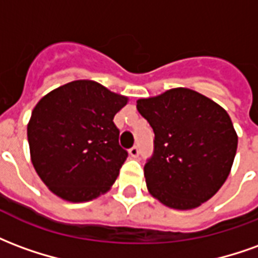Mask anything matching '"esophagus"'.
<instances>
[{
    "instance_id": "34e87169",
    "label": "esophagus",
    "mask_w": 258,
    "mask_h": 258,
    "mask_svg": "<svg viewBox=\"0 0 258 258\" xmlns=\"http://www.w3.org/2000/svg\"><path fill=\"white\" fill-rule=\"evenodd\" d=\"M128 153L131 157H137L138 155H140V148H138V146H133V148L128 151Z\"/></svg>"
}]
</instances>
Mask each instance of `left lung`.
<instances>
[{
	"mask_svg": "<svg viewBox=\"0 0 258 258\" xmlns=\"http://www.w3.org/2000/svg\"><path fill=\"white\" fill-rule=\"evenodd\" d=\"M155 133L144 167L149 194L163 205L190 210L213 198L229 175L238 135L218 103L189 88L137 101Z\"/></svg>",
	"mask_w": 258,
	"mask_h": 258,
	"instance_id": "8db88e82",
	"label": "left lung"
}]
</instances>
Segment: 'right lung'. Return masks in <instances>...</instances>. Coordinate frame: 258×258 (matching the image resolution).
Instances as JSON below:
<instances>
[{"label": "right lung", "instance_id": "right-lung-1", "mask_svg": "<svg viewBox=\"0 0 258 258\" xmlns=\"http://www.w3.org/2000/svg\"><path fill=\"white\" fill-rule=\"evenodd\" d=\"M128 98L92 80H76L42 96L31 112V163L51 192L88 202L110 189L128 156L114 114Z\"/></svg>", "mask_w": 258, "mask_h": 258}]
</instances>
